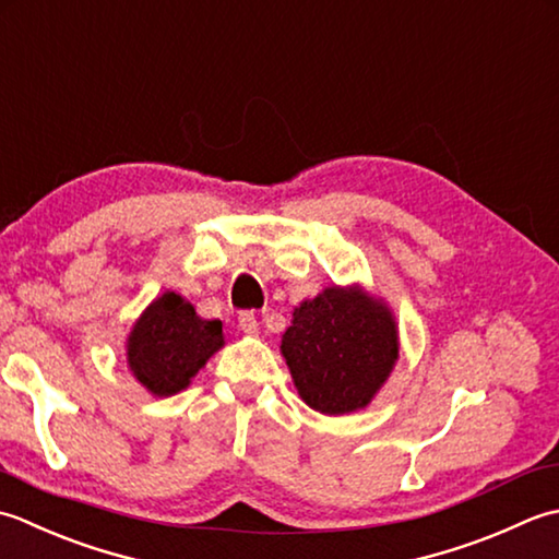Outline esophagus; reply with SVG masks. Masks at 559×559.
Masks as SVG:
<instances>
[{"instance_id": "1", "label": "esophagus", "mask_w": 559, "mask_h": 559, "mask_svg": "<svg viewBox=\"0 0 559 559\" xmlns=\"http://www.w3.org/2000/svg\"><path fill=\"white\" fill-rule=\"evenodd\" d=\"M258 316L253 311H241L238 313V328L243 330L246 335H255L258 333Z\"/></svg>"}]
</instances>
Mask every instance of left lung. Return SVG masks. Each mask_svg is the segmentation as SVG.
Returning a JSON list of instances; mask_svg holds the SVG:
<instances>
[{"instance_id": "8db88e82", "label": "left lung", "mask_w": 559, "mask_h": 559, "mask_svg": "<svg viewBox=\"0 0 559 559\" xmlns=\"http://www.w3.org/2000/svg\"><path fill=\"white\" fill-rule=\"evenodd\" d=\"M389 306L359 287H328L294 309L282 355L301 401L323 415L367 407L397 361Z\"/></svg>"}]
</instances>
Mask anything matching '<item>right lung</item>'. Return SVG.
Returning a JSON list of instances; mask_svg holds the SVG:
<instances>
[{
    "mask_svg": "<svg viewBox=\"0 0 559 559\" xmlns=\"http://www.w3.org/2000/svg\"><path fill=\"white\" fill-rule=\"evenodd\" d=\"M219 347L222 321H204L183 296L166 292L132 325L128 367L152 395L168 397L188 389L192 376Z\"/></svg>",
    "mask_w": 559,
    "mask_h": 559,
    "instance_id": "1",
    "label": "right lung"
}]
</instances>
